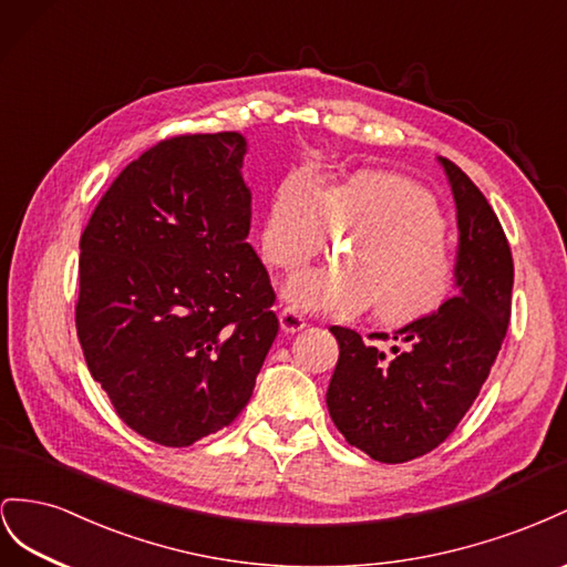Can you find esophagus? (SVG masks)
Masks as SVG:
<instances>
[{
	"instance_id": "34e87169",
	"label": "esophagus",
	"mask_w": 567,
	"mask_h": 567,
	"mask_svg": "<svg viewBox=\"0 0 567 567\" xmlns=\"http://www.w3.org/2000/svg\"><path fill=\"white\" fill-rule=\"evenodd\" d=\"M280 328H282L285 332H299V330L306 328V320H303V316H299L297 311L285 309V311L280 313Z\"/></svg>"
}]
</instances>
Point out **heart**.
Masks as SVG:
<instances>
[{
    "label": "heart",
    "mask_w": 567,
    "mask_h": 567,
    "mask_svg": "<svg viewBox=\"0 0 567 567\" xmlns=\"http://www.w3.org/2000/svg\"><path fill=\"white\" fill-rule=\"evenodd\" d=\"M361 233L344 268H306L282 295L297 311L351 318L375 303L382 322H411L449 299L456 256L432 194L396 173L361 171L322 187L309 171L289 173L272 192L261 228V254L292 270L320 254L330 230Z\"/></svg>",
    "instance_id": "obj_1"
}]
</instances>
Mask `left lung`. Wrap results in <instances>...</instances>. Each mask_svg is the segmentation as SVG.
<instances>
[{
	"label": "left lung",
	"mask_w": 567,
	"mask_h": 567,
	"mask_svg": "<svg viewBox=\"0 0 567 567\" xmlns=\"http://www.w3.org/2000/svg\"><path fill=\"white\" fill-rule=\"evenodd\" d=\"M456 202V292L440 309L365 344L330 328L339 361L328 411L344 440L380 463H406L440 446L473 406L511 320L513 256L504 228L477 185L440 156Z\"/></svg>",
	"instance_id": "8db88e82"
}]
</instances>
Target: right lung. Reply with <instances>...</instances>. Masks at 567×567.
<instances>
[{"label":"right lung","mask_w":567,"mask_h":567,"mask_svg":"<svg viewBox=\"0 0 567 567\" xmlns=\"http://www.w3.org/2000/svg\"><path fill=\"white\" fill-rule=\"evenodd\" d=\"M239 133L158 142L111 183L80 237L75 328L127 427L189 446L247 406L280 322L247 241Z\"/></svg>","instance_id":"obj_1"}]
</instances>
